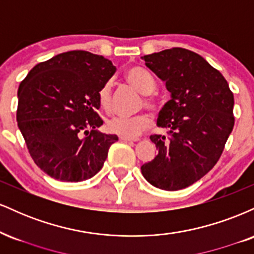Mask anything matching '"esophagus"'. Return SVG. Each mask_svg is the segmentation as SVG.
<instances>
[{
	"mask_svg": "<svg viewBox=\"0 0 254 254\" xmlns=\"http://www.w3.org/2000/svg\"><path fill=\"white\" fill-rule=\"evenodd\" d=\"M119 139H121V141H125V142H137V141H139L138 138H131V137H124V136L119 137Z\"/></svg>",
	"mask_w": 254,
	"mask_h": 254,
	"instance_id": "obj_1",
	"label": "esophagus"
}]
</instances>
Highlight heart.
<instances>
[{"instance_id": "obj_1", "label": "heart", "mask_w": 254, "mask_h": 254, "mask_svg": "<svg viewBox=\"0 0 254 254\" xmlns=\"http://www.w3.org/2000/svg\"><path fill=\"white\" fill-rule=\"evenodd\" d=\"M125 78L133 88L138 90L141 94L145 95L144 105L147 109L155 110L156 103L153 98L150 97L151 93L156 89V83L154 77L148 70H145L142 66H131L125 71ZM99 105L105 112L111 113L113 110L112 103V89H111V83L107 82L101 87L98 94ZM151 125V121L148 116L141 115L133 118H124L116 117L107 123V129L111 133L124 136V137H137L148 130Z\"/></svg>"}]
</instances>
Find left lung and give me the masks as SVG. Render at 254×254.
Returning <instances> with one entry per match:
<instances>
[{
  "label": "left lung",
  "instance_id": "left-lung-1",
  "mask_svg": "<svg viewBox=\"0 0 254 254\" xmlns=\"http://www.w3.org/2000/svg\"><path fill=\"white\" fill-rule=\"evenodd\" d=\"M171 93L151 135L157 155L141 166L148 183L166 191L188 188L216 165L234 127V97L220 71L202 56L182 48L142 57Z\"/></svg>",
  "mask_w": 254,
  "mask_h": 254
}]
</instances>
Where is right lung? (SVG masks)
I'll return each mask as SVG.
<instances>
[{"label":"right lung","mask_w":254,"mask_h":254,"mask_svg":"<svg viewBox=\"0 0 254 254\" xmlns=\"http://www.w3.org/2000/svg\"><path fill=\"white\" fill-rule=\"evenodd\" d=\"M115 72L105 57L75 50L37 64L20 83L17 127L48 176L78 183L101 170L118 137L97 130L104 123L98 94Z\"/></svg>","instance_id":"1"}]
</instances>
